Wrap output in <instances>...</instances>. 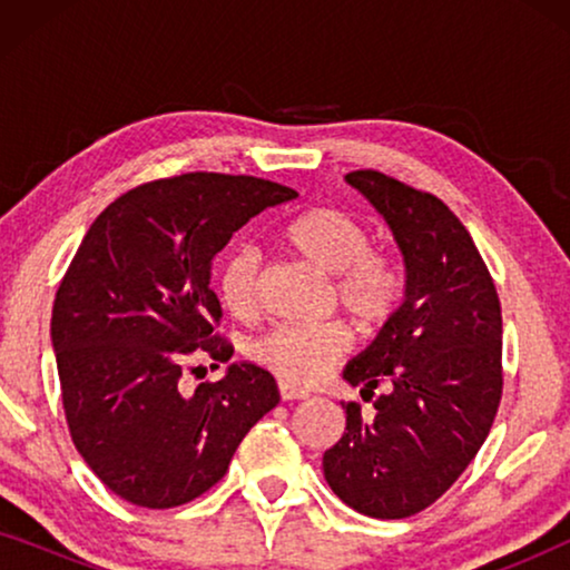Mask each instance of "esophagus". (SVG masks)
Returning <instances> with one entry per match:
<instances>
[{
    "instance_id": "obj_1",
    "label": "esophagus",
    "mask_w": 570,
    "mask_h": 570,
    "mask_svg": "<svg viewBox=\"0 0 570 570\" xmlns=\"http://www.w3.org/2000/svg\"><path fill=\"white\" fill-rule=\"evenodd\" d=\"M279 396H283V402H295V400H306L308 396V392L306 389H301V386H295V384H291V381H279Z\"/></svg>"
}]
</instances>
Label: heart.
Listing matches in <instances>:
<instances>
[{
    "label": "heart",
    "mask_w": 570,
    "mask_h": 570,
    "mask_svg": "<svg viewBox=\"0 0 570 570\" xmlns=\"http://www.w3.org/2000/svg\"><path fill=\"white\" fill-rule=\"evenodd\" d=\"M279 240L311 267L332 275V306L353 318L363 334H376L400 314L407 298V267L392 248L371 246V230L361 217L340 207H308L279 228ZM262 259L240 246L217 269V293L236 318H252L259 308ZM353 345L347 324H277L252 342V357L262 368L295 386L318 384Z\"/></svg>",
    "instance_id": "heart-1"
}]
</instances>
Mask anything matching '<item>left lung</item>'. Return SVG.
<instances>
[{
    "mask_svg": "<svg viewBox=\"0 0 570 570\" xmlns=\"http://www.w3.org/2000/svg\"><path fill=\"white\" fill-rule=\"evenodd\" d=\"M384 215L407 264V298L345 368L373 402H342L347 428L324 478L350 509L407 519L454 485L485 443L503 394V318L488 264L462 220L435 197L381 170L347 174Z\"/></svg>",
    "mask_w": 570,
    "mask_h": 570,
    "instance_id": "obj_1",
    "label": "left lung"
}]
</instances>
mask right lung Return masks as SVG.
Instances as JSON below:
<instances>
[{
  "instance_id": "obj_1",
  "label": "right lung",
  "mask_w": 570,
  "mask_h": 570,
  "mask_svg": "<svg viewBox=\"0 0 570 570\" xmlns=\"http://www.w3.org/2000/svg\"><path fill=\"white\" fill-rule=\"evenodd\" d=\"M295 197L264 178L194 170L135 186L85 233L51 316L61 404L75 449L127 503L176 509L207 493L277 407L275 376L254 363L194 392L181 379L197 357L217 368L233 355L209 287L217 252Z\"/></svg>"
}]
</instances>
